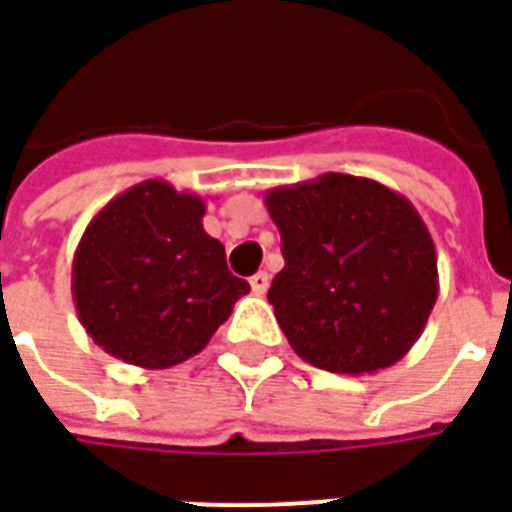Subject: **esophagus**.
I'll list each match as a JSON object with an SVG mask.
<instances>
[{
    "mask_svg": "<svg viewBox=\"0 0 512 512\" xmlns=\"http://www.w3.org/2000/svg\"><path fill=\"white\" fill-rule=\"evenodd\" d=\"M268 282H271V279H268L266 271H257L255 277L249 279V285H252V293H255V296H263V293L268 290Z\"/></svg>",
    "mask_w": 512,
    "mask_h": 512,
    "instance_id": "1",
    "label": "esophagus"
}]
</instances>
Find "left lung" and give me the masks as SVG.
Wrapping results in <instances>:
<instances>
[{"label": "left lung", "mask_w": 512, "mask_h": 512, "mask_svg": "<svg viewBox=\"0 0 512 512\" xmlns=\"http://www.w3.org/2000/svg\"><path fill=\"white\" fill-rule=\"evenodd\" d=\"M263 200L285 255L268 301L290 348L343 376L400 362L439 296L436 246L417 208L343 172L268 189Z\"/></svg>", "instance_id": "1"}]
</instances>
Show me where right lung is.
<instances>
[{"label": "right lung", "mask_w": 512, "mask_h": 512, "mask_svg": "<svg viewBox=\"0 0 512 512\" xmlns=\"http://www.w3.org/2000/svg\"><path fill=\"white\" fill-rule=\"evenodd\" d=\"M205 200L142 180L95 213L76 246V315L98 348L142 370L180 365L208 345L249 282L202 227Z\"/></svg>", "instance_id": "1"}]
</instances>
